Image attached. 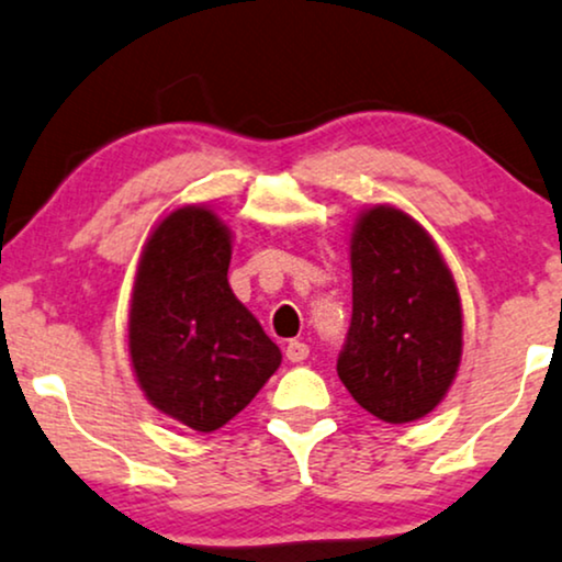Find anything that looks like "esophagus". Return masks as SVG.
Returning a JSON list of instances; mask_svg holds the SVG:
<instances>
[{
    "label": "esophagus",
    "instance_id": "esophagus-1",
    "mask_svg": "<svg viewBox=\"0 0 562 562\" xmlns=\"http://www.w3.org/2000/svg\"><path fill=\"white\" fill-rule=\"evenodd\" d=\"M310 357V346L304 341H289L286 344V359L289 362H304Z\"/></svg>",
    "mask_w": 562,
    "mask_h": 562
}]
</instances>
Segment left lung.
Instances as JSON below:
<instances>
[{"instance_id": "obj_1", "label": "left lung", "mask_w": 562, "mask_h": 562, "mask_svg": "<svg viewBox=\"0 0 562 562\" xmlns=\"http://www.w3.org/2000/svg\"><path fill=\"white\" fill-rule=\"evenodd\" d=\"M461 359V302L435 241L396 207H370L351 234V323L338 378L378 419L432 412Z\"/></svg>"}]
</instances>
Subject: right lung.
<instances>
[{
    "mask_svg": "<svg viewBox=\"0 0 562 562\" xmlns=\"http://www.w3.org/2000/svg\"><path fill=\"white\" fill-rule=\"evenodd\" d=\"M232 239L216 213L179 207L143 249L130 357L150 404L198 432L224 427L279 370L281 351L228 286Z\"/></svg>",
    "mask_w": 562,
    "mask_h": 562,
    "instance_id": "1",
    "label": "right lung"
}]
</instances>
